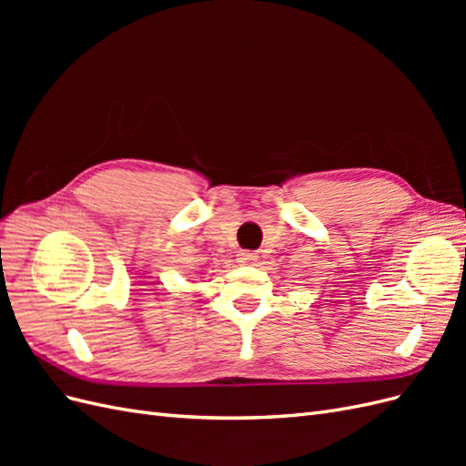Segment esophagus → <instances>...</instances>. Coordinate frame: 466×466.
<instances>
[{
    "label": "esophagus",
    "mask_w": 466,
    "mask_h": 466,
    "mask_svg": "<svg viewBox=\"0 0 466 466\" xmlns=\"http://www.w3.org/2000/svg\"><path fill=\"white\" fill-rule=\"evenodd\" d=\"M237 260L241 262V264H247V266H252L255 264L257 260H258V257H257V252H252V250H241L237 255Z\"/></svg>",
    "instance_id": "1"
}]
</instances>
